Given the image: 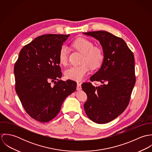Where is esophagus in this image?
Wrapping results in <instances>:
<instances>
[{
  "instance_id": "1",
  "label": "esophagus",
  "mask_w": 152,
  "mask_h": 152,
  "mask_svg": "<svg viewBox=\"0 0 152 152\" xmlns=\"http://www.w3.org/2000/svg\"><path fill=\"white\" fill-rule=\"evenodd\" d=\"M81 84L80 83H77V90H81Z\"/></svg>"
}]
</instances>
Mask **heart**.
Here are the masks:
<instances>
[{
    "label": "heart",
    "mask_w": 152,
    "mask_h": 152,
    "mask_svg": "<svg viewBox=\"0 0 152 152\" xmlns=\"http://www.w3.org/2000/svg\"><path fill=\"white\" fill-rule=\"evenodd\" d=\"M74 48L83 54L81 60V64L71 66L66 69L65 75L66 78L80 81L82 80L89 71V66L95 69L102 64L104 56L102 50L96 47H94L93 43L84 38H80L72 43ZM58 60L61 64L66 65L68 60V49L63 45L61 47L58 53Z\"/></svg>",
    "instance_id": "b5f03b06"
}]
</instances>
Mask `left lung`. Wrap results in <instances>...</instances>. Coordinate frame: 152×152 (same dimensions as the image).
Wrapping results in <instances>:
<instances>
[{
	"instance_id": "obj_1",
	"label": "left lung",
	"mask_w": 152,
	"mask_h": 152,
	"mask_svg": "<svg viewBox=\"0 0 152 152\" xmlns=\"http://www.w3.org/2000/svg\"><path fill=\"white\" fill-rule=\"evenodd\" d=\"M99 40L104 51L101 68L90 78L92 83L82 84L88 99L84 107L88 117L102 124L112 121L127 108L136 82L134 58L132 51L121 37L105 31L84 33Z\"/></svg>"
}]
</instances>
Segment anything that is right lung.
Returning <instances> with one entry per match:
<instances>
[{
	"instance_id": "1",
	"label": "right lung",
	"mask_w": 152,
	"mask_h": 152,
	"mask_svg": "<svg viewBox=\"0 0 152 152\" xmlns=\"http://www.w3.org/2000/svg\"><path fill=\"white\" fill-rule=\"evenodd\" d=\"M69 36L48 34L36 37L22 48L14 66L15 89L22 105L40 122L54 118L65 98L76 90L75 81L59 80L62 72L58 53Z\"/></svg>"
}]
</instances>
